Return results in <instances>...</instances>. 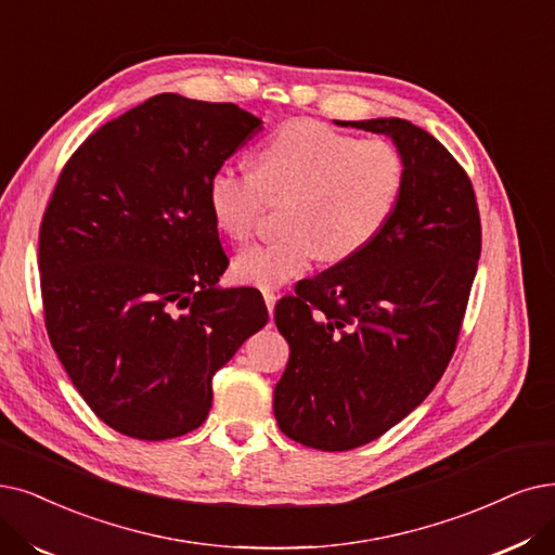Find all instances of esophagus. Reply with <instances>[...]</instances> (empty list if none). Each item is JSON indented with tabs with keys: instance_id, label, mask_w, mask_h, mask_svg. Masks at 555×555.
<instances>
[{
	"instance_id": "34e87169",
	"label": "esophagus",
	"mask_w": 555,
	"mask_h": 555,
	"mask_svg": "<svg viewBox=\"0 0 555 555\" xmlns=\"http://www.w3.org/2000/svg\"><path fill=\"white\" fill-rule=\"evenodd\" d=\"M263 302H266V309H269V314L273 317V309H275V302H278V296L273 292L266 289L263 292Z\"/></svg>"
}]
</instances>
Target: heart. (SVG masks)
Returning <instances> with one entry per match:
<instances>
[{"label": "heart", "instance_id": "1", "mask_svg": "<svg viewBox=\"0 0 555 555\" xmlns=\"http://www.w3.org/2000/svg\"><path fill=\"white\" fill-rule=\"evenodd\" d=\"M405 159L385 139L358 141L317 120L278 127L255 154V170L223 164L207 184L216 228L246 238L266 201H286L278 241L243 248L238 282L275 289L309 271L319 255L344 261L389 225L405 189Z\"/></svg>", "mask_w": 555, "mask_h": 555}]
</instances>
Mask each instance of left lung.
I'll use <instances>...</instances> for the list:
<instances>
[{"mask_svg": "<svg viewBox=\"0 0 555 555\" xmlns=\"http://www.w3.org/2000/svg\"><path fill=\"white\" fill-rule=\"evenodd\" d=\"M335 125L391 139L405 189L371 246L278 302L289 362L273 412L302 447L350 451L403 421L444 373L478 269L480 216L467 172L426 129L401 118Z\"/></svg>", "mask_w": 555, "mask_h": 555, "instance_id": "left-lung-1", "label": "left lung"}]
</instances>
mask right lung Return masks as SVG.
Here are the masks:
<instances>
[{
	"label": "right lung",
	"mask_w": 555,
	"mask_h": 555,
	"mask_svg": "<svg viewBox=\"0 0 555 555\" xmlns=\"http://www.w3.org/2000/svg\"><path fill=\"white\" fill-rule=\"evenodd\" d=\"M261 129L236 104L162 93L88 137L40 225L46 325L106 426L145 441L203 426L214 373L269 321L223 289L228 257L207 203L216 168Z\"/></svg>",
	"instance_id": "1"
}]
</instances>
